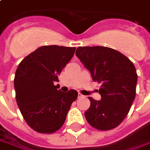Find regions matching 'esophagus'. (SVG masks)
Listing matches in <instances>:
<instances>
[{"label":"esophagus","mask_w":150,"mask_h":150,"mask_svg":"<svg viewBox=\"0 0 150 150\" xmlns=\"http://www.w3.org/2000/svg\"><path fill=\"white\" fill-rule=\"evenodd\" d=\"M83 95H82V94H80V93H79V95H78L79 98H83Z\"/></svg>","instance_id":"34e87169"}]
</instances>
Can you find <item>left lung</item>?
Wrapping results in <instances>:
<instances>
[{"mask_svg":"<svg viewBox=\"0 0 150 150\" xmlns=\"http://www.w3.org/2000/svg\"><path fill=\"white\" fill-rule=\"evenodd\" d=\"M75 55L92 79L102 84L101 100L88 98L86 121L100 130L115 128L127 116L135 98L137 75L134 64L116 50L101 46L79 47Z\"/></svg>","mask_w":150,"mask_h":150,"instance_id":"left-lung-1","label":"left lung"}]
</instances>
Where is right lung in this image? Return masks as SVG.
<instances>
[{"mask_svg": "<svg viewBox=\"0 0 150 150\" xmlns=\"http://www.w3.org/2000/svg\"><path fill=\"white\" fill-rule=\"evenodd\" d=\"M75 47L42 46L19 64L14 78L16 99L25 122L35 131L52 134L64 125L78 92L58 90L59 75L75 54Z\"/></svg>", "mask_w": 150, "mask_h": 150, "instance_id": "add662e5", "label": "right lung"}]
</instances>
